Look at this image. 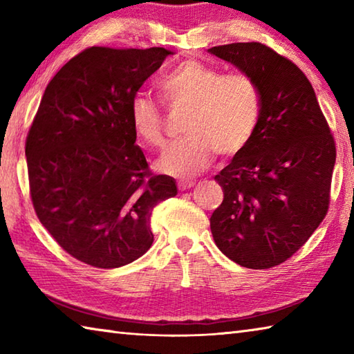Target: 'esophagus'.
<instances>
[{
    "label": "esophagus",
    "instance_id": "esophagus-1",
    "mask_svg": "<svg viewBox=\"0 0 354 354\" xmlns=\"http://www.w3.org/2000/svg\"><path fill=\"white\" fill-rule=\"evenodd\" d=\"M194 185H196V182H192V180H188V182H178V189L180 191L191 189Z\"/></svg>",
    "mask_w": 354,
    "mask_h": 354
}]
</instances>
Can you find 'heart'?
I'll list each match as a JSON object with an SVG mask.
<instances>
[{"label":"heart","instance_id":"1","mask_svg":"<svg viewBox=\"0 0 354 354\" xmlns=\"http://www.w3.org/2000/svg\"><path fill=\"white\" fill-rule=\"evenodd\" d=\"M171 106H189L185 138L171 145L157 162L168 176L191 177L214 160L216 151L230 157L242 151L257 129L262 97L246 73H225L197 59H186L158 83ZM129 123L134 134L149 148L165 145L163 117L158 104L138 94L129 103Z\"/></svg>","mask_w":354,"mask_h":354}]
</instances>
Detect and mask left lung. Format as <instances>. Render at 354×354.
Returning a JSON list of instances; mask_svg holds the SVG:
<instances>
[{
    "label": "left lung",
    "mask_w": 354,
    "mask_h": 354,
    "mask_svg": "<svg viewBox=\"0 0 354 354\" xmlns=\"http://www.w3.org/2000/svg\"><path fill=\"white\" fill-rule=\"evenodd\" d=\"M259 86L262 112L254 136L214 177L223 202L209 218L218 250L232 262L265 270L310 239L330 205L335 138L308 78L262 43L214 46Z\"/></svg>",
    "instance_id": "obj_1"
}]
</instances>
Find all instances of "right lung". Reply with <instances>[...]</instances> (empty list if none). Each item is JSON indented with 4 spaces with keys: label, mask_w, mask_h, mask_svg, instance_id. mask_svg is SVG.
<instances>
[{
    "label": "right lung",
    "mask_w": 354,
    "mask_h": 354,
    "mask_svg": "<svg viewBox=\"0 0 354 354\" xmlns=\"http://www.w3.org/2000/svg\"><path fill=\"white\" fill-rule=\"evenodd\" d=\"M165 48L94 46L50 80L26 138L29 188L39 222L72 257L118 268L154 242L152 209L177 194L149 172L129 123V103Z\"/></svg>",
    "instance_id": "obj_1"
}]
</instances>
